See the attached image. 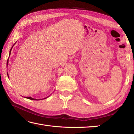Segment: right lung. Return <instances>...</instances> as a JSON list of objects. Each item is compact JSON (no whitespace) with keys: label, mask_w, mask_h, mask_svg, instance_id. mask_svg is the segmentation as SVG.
<instances>
[{"label":"right lung","mask_w":134,"mask_h":134,"mask_svg":"<svg viewBox=\"0 0 134 134\" xmlns=\"http://www.w3.org/2000/svg\"><path fill=\"white\" fill-rule=\"evenodd\" d=\"M16 43V42H15V44ZM15 44H14L13 45V47H12V48H11V49H10V53H9V57H10V54H11V49H12V48H13V46L14 45H15ZM9 57H8V58H9ZM8 60H7V65H8ZM7 76H8V73H7ZM48 97L49 96H48L47 97H46V98H43V99H45V98H48ZM25 98H27V99H31V100H40V99H35V98H32V97H25Z\"/></svg>","instance_id":"right-lung-1"}]
</instances>
